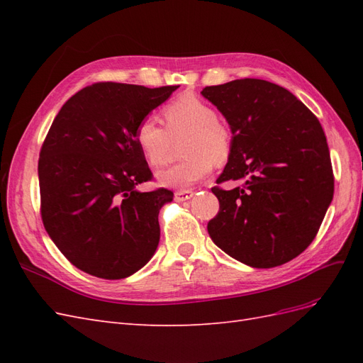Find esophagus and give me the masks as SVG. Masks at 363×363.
Segmentation results:
<instances>
[{"mask_svg":"<svg viewBox=\"0 0 363 363\" xmlns=\"http://www.w3.org/2000/svg\"><path fill=\"white\" fill-rule=\"evenodd\" d=\"M194 196V192L192 191H177L174 194V199L177 203H182V201H188L191 200Z\"/></svg>","mask_w":363,"mask_h":363,"instance_id":"obj_1","label":"esophagus"}]
</instances>
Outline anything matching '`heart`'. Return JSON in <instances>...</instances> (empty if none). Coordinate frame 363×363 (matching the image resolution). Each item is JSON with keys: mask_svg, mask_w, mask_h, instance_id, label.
<instances>
[{"mask_svg": "<svg viewBox=\"0 0 363 363\" xmlns=\"http://www.w3.org/2000/svg\"><path fill=\"white\" fill-rule=\"evenodd\" d=\"M164 129L155 118L142 119L135 130V139L148 163L155 168L168 164L174 140L184 136L182 163L157 175L167 188L184 189L206 179L213 169V160L224 162L232 148L228 127L216 119L212 106L199 96L184 95L168 104L162 112Z\"/></svg>", "mask_w": 363, "mask_h": 363, "instance_id": "obj_1", "label": "heart"}]
</instances>
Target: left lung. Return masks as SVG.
Here are the masks:
<instances>
[{"label": "left lung", "mask_w": 363, "mask_h": 363, "mask_svg": "<svg viewBox=\"0 0 363 363\" xmlns=\"http://www.w3.org/2000/svg\"><path fill=\"white\" fill-rule=\"evenodd\" d=\"M232 130L228 162L212 188L213 242L252 268L283 265L311 245L333 200L335 179L318 118L284 87L240 79L201 91Z\"/></svg>", "instance_id": "left-lung-1"}]
</instances>
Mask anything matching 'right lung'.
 Masks as SVG:
<instances>
[{"label":"right lung","mask_w":363,"mask_h":363,"mask_svg":"<svg viewBox=\"0 0 363 363\" xmlns=\"http://www.w3.org/2000/svg\"><path fill=\"white\" fill-rule=\"evenodd\" d=\"M177 87L87 86L62 106L43 140V227L62 255L91 276L125 279L157 250L159 211L174 194L138 191L152 174L135 130Z\"/></svg>","instance_id":"add662e5"}]
</instances>
